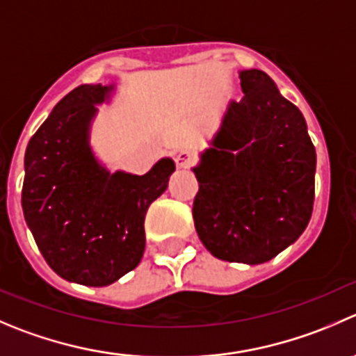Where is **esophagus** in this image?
Here are the masks:
<instances>
[{
    "label": "esophagus",
    "mask_w": 356,
    "mask_h": 356,
    "mask_svg": "<svg viewBox=\"0 0 356 356\" xmlns=\"http://www.w3.org/2000/svg\"><path fill=\"white\" fill-rule=\"evenodd\" d=\"M193 161H195V154H193L191 151H181V153L175 156V165H177V168H189L193 165Z\"/></svg>",
    "instance_id": "obj_1"
}]
</instances>
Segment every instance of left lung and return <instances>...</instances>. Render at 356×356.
Wrapping results in <instances>:
<instances>
[{
    "mask_svg": "<svg viewBox=\"0 0 356 356\" xmlns=\"http://www.w3.org/2000/svg\"><path fill=\"white\" fill-rule=\"evenodd\" d=\"M212 147L193 168L196 233L217 259L262 264L294 243L315 200L316 153L302 113L259 69L240 71Z\"/></svg>",
    "mask_w": 356,
    "mask_h": 356,
    "instance_id": "left-lung-1",
    "label": "left lung"
}]
</instances>
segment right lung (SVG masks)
Segmentation results:
<instances>
[{
    "label": "right lung",
    "instance_id": "add662e5",
    "mask_svg": "<svg viewBox=\"0 0 356 356\" xmlns=\"http://www.w3.org/2000/svg\"><path fill=\"white\" fill-rule=\"evenodd\" d=\"M115 86L81 85L54 108L27 144L22 210L38 248L67 282L104 287L137 268L144 219L175 170L161 158L147 174L111 172L90 147L97 104Z\"/></svg>",
    "mask_w": 356,
    "mask_h": 356
}]
</instances>
